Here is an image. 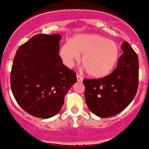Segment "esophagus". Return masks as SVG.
I'll list each match as a JSON object with an SVG mask.
<instances>
[{
	"label": "esophagus",
	"instance_id": "34e87169",
	"mask_svg": "<svg viewBox=\"0 0 149 149\" xmlns=\"http://www.w3.org/2000/svg\"><path fill=\"white\" fill-rule=\"evenodd\" d=\"M77 79L78 82H82V79H83V78H82L80 75L77 74Z\"/></svg>",
	"mask_w": 149,
	"mask_h": 149
}]
</instances>
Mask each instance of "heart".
Returning <instances> with one entry per match:
<instances>
[{
	"instance_id": "1",
	"label": "heart",
	"mask_w": 149,
	"mask_h": 149,
	"mask_svg": "<svg viewBox=\"0 0 149 149\" xmlns=\"http://www.w3.org/2000/svg\"><path fill=\"white\" fill-rule=\"evenodd\" d=\"M64 64L71 67L82 55L81 62L87 73L94 78L107 76L115 67L120 48L114 41L101 35H77L60 48Z\"/></svg>"
}]
</instances>
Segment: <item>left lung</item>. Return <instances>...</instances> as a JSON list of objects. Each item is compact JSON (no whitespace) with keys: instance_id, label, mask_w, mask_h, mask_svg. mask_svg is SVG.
<instances>
[{"instance_id":"left-lung-1","label":"left lung","mask_w":149,"mask_h":149,"mask_svg":"<svg viewBox=\"0 0 149 149\" xmlns=\"http://www.w3.org/2000/svg\"><path fill=\"white\" fill-rule=\"evenodd\" d=\"M123 54L117 67L108 76L84 79L85 99L88 109L103 118L116 115L135 98L138 87V55L127 42L122 43Z\"/></svg>"}]
</instances>
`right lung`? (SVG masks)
I'll use <instances>...</instances> for the list:
<instances>
[{
	"mask_svg": "<svg viewBox=\"0 0 149 149\" xmlns=\"http://www.w3.org/2000/svg\"><path fill=\"white\" fill-rule=\"evenodd\" d=\"M58 34H38L17 50L11 87L19 105L32 116L48 119L62 108L64 96L77 82L76 73L63 64Z\"/></svg>",
	"mask_w": 149,
	"mask_h": 149,
	"instance_id": "1",
	"label": "right lung"
}]
</instances>
